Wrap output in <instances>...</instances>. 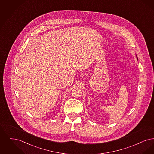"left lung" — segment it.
Masks as SVG:
<instances>
[{
	"instance_id": "8db88e82",
	"label": "left lung",
	"mask_w": 154,
	"mask_h": 154,
	"mask_svg": "<svg viewBox=\"0 0 154 154\" xmlns=\"http://www.w3.org/2000/svg\"><path fill=\"white\" fill-rule=\"evenodd\" d=\"M136 57H137V56H136Z\"/></svg>"
}]
</instances>
